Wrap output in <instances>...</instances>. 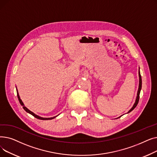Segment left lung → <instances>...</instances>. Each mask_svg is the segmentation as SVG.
Returning a JSON list of instances; mask_svg holds the SVG:
<instances>
[{"label":"left lung","mask_w":157,"mask_h":157,"mask_svg":"<svg viewBox=\"0 0 157 157\" xmlns=\"http://www.w3.org/2000/svg\"><path fill=\"white\" fill-rule=\"evenodd\" d=\"M139 89H138V92H137V98H136V101L135 104H134L133 107L130 109V110L128 112L130 113L137 106L138 102H139V94H140V92H141V87H142V79H141V74H140V71L139 72Z\"/></svg>","instance_id":"1"}]
</instances>
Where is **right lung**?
I'll list each match as a JSON object with an SVG mask.
<instances>
[{
    "label": "right lung",
    "mask_w": 157,
    "mask_h": 157,
    "mask_svg": "<svg viewBox=\"0 0 157 157\" xmlns=\"http://www.w3.org/2000/svg\"><path fill=\"white\" fill-rule=\"evenodd\" d=\"M17 95H18V100H19V102H20V104L23 106V108L25 109V111L26 112H27V113H29V114H32V116H34L35 118H37V119H39V120H52V119H53V118H55V117H52V118H42V117H39V116H37V115H36V114H35L34 113H32V111H30L29 109H28L25 106H24V104H23V103L22 102V101H21V100L20 99V96H19V95H18V93L17 94Z\"/></svg>",
    "instance_id": "right-lung-1"
}]
</instances>
